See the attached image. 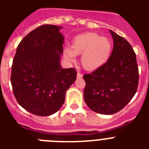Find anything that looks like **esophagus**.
Wrapping results in <instances>:
<instances>
[{"label": "esophagus", "mask_w": 149, "mask_h": 149, "mask_svg": "<svg viewBox=\"0 0 149 149\" xmlns=\"http://www.w3.org/2000/svg\"><path fill=\"white\" fill-rule=\"evenodd\" d=\"M77 77H78V78H81V77H83V74H81V73H80V72H77Z\"/></svg>", "instance_id": "obj_1"}]
</instances>
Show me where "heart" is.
I'll list each match as a JSON object with an SVG mask.
<instances>
[{
    "label": "heart",
    "mask_w": 149,
    "mask_h": 149,
    "mask_svg": "<svg viewBox=\"0 0 149 149\" xmlns=\"http://www.w3.org/2000/svg\"><path fill=\"white\" fill-rule=\"evenodd\" d=\"M113 45L109 39L95 33L76 36L72 39L70 48L63 51L64 58L68 62L75 60L76 55H81V64L85 69L96 70L108 61Z\"/></svg>",
    "instance_id": "heart-1"
}]
</instances>
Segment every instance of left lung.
I'll return each mask as SVG.
<instances>
[{
	"instance_id": "8db88e82",
	"label": "left lung",
	"mask_w": 149,
	"mask_h": 149,
	"mask_svg": "<svg viewBox=\"0 0 149 149\" xmlns=\"http://www.w3.org/2000/svg\"><path fill=\"white\" fill-rule=\"evenodd\" d=\"M113 49L108 61L84 79V101L92 110L104 115L120 111L137 90L139 70L130 43L110 30Z\"/></svg>"
}]
</instances>
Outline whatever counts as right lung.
I'll return each instance as SVG.
<instances>
[{"mask_svg":"<svg viewBox=\"0 0 149 149\" xmlns=\"http://www.w3.org/2000/svg\"><path fill=\"white\" fill-rule=\"evenodd\" d=\"M62 27L45 24L24 38L13 61L11 84L18 103L36 116L55 113L77 77L74 68L60 65L64 37Z\"/></svg>","mask_w":149,"mask_h":149,"instance_id":"obj_1","label":"right lung"}]
</instances>
